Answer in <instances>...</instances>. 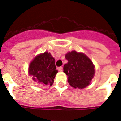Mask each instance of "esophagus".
Segmentation results:
<instances>
[{"mask_svg": "<svg viewBox=\"0 0 121 121\" xmlns=\"http://www.w3.org/2000/svg\"><path fill=\"white\" fill-rule=\"evenodd\" d=\"M57 69H58V70H59V71H62V70H63V67H62V66H60V67H58Z\"/></svg>", "mask_w": 121, "mask_h": 121, "instance_id": "34e87169", "label": "esophagus"}]
</instances>
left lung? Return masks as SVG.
Segmentation results:
<instances>
[{"label":"left lung","instance_id":"left-lung-1","mask_svg":"<svg viewBox=\"0 0 121 121\" xmlns=\"http://www.w3.org/2000/svg\"><path fill=\"white\" fill-rule=\"evenodd\" d=\"M67 63L64 65V72L71 86L79 89L88 86L95 74L94 65L86 56L72 51L65 55Z\"/></svg>","mask_w":121,"mask_h":121}]
</instances>
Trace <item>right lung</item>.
Listing matches in <instances>:
<instances>
[{
    "instance_id": "add662e5",
    "label": "right lung",
    "mask_w": 121,
    "mask_h": 121,
    "mask_svg": "<svg viewBox=\"0 0 121 121\" xmlns=\"http://www.w3.org/2000/svg\"><path fill=\"white\" fill-rule=\"evenodd\" d=\"M57 73L55 59L47 52L36 57L29 66V74L33 80L42 85L51 86Z\"/></svg>"
}]
</instances>
